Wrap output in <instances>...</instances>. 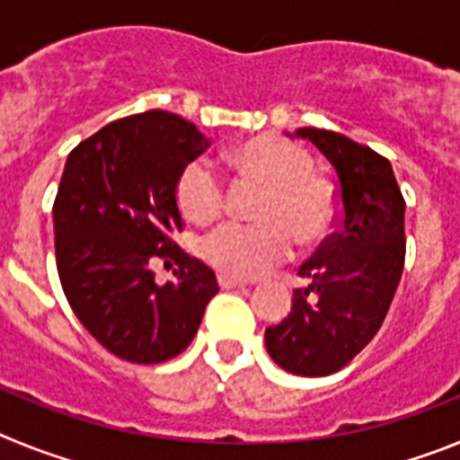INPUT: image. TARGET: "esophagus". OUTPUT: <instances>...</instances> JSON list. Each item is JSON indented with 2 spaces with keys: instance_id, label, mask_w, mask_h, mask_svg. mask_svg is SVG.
I'll return each instance as SVG.
<instances>
[{
  "instance_id": "1",
  "label": "esophagus",
  "mask_w": 460,
  "mask_h": 460,
  "mask_svg": "<svg viewBox=\"0 0 460 460\" xmlns=\"http://www.w3.org/2000/svg\"><path fill=\"white\" fill-rule=\"evenodd\" d=\"M218 286H221L223 290H227V288H243L246 286V280L234 279V276H227V274H218Z\"/></svg>"
}]
</instances>
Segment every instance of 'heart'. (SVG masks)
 Returning a JSON list of instances; mask_svg holds the SVG:
<instances>
[{
	"label": "heart",
	"instance_id": "1",
	"mask_svg": "<svg viewBox=\"0 0 460 460\" xmlns=\"http://www.w3.org/2000/svg\"><path fill=\"white\" fill-rule=\"evenodd\" d=\"M230 164L265 186V193L255 209L258 223L227 221L202 237L200 255L211 267L251 279L286 262L296 239L313 246L334 230V189L311 172V158L295 142L279 136L253 137L230 154ZM177 202L190 221H214L226 207L218 170L205 158L186 165L177 180Z\"/></svg>",
	"mask_w": 460,
	"mask_h": 460
}]
</instances>
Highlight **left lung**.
Segmentation results:
<instances>
[{"instance_id": "8db88e82", "label": "left lung", "mask_w": 460, "mask_h": 460, "mask_svg": "<svg viewBox=\"0 0 460 460\" xmlns=\"http://www.w3.org/2000/svg\"><path fill=\"white\" fill-rule=\"evenodd\" d=\"M332 164L339 230L299 267L308 288L267 327L271 359L295 376H332L359 355L392 306L405 262V200L392 164L367 145L327 128H296Z\"/></svg>"}]
</instances>
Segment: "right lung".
Returning <instances> with one entry per match:
<instances>
[{"label": "right lung", "instance_id": "right-lung-1", "mask_svg": "<svg viewBox=\"0 0 460 460\" xmlns=\"http://www.w3.org/2000/svg\"><path fill=\"white\" fill-rule=\"evenodd\" d=\"M209 147L198 126L165 110L124 117L66 158L55 207V255L64 295L105 350L161 364L189 348L217 276L172 234L181 170ZM172 257L178 279L161 287L148 262Z\"/></svg>", "mask_w": 460, "mask_h": 460}]
</instances>
